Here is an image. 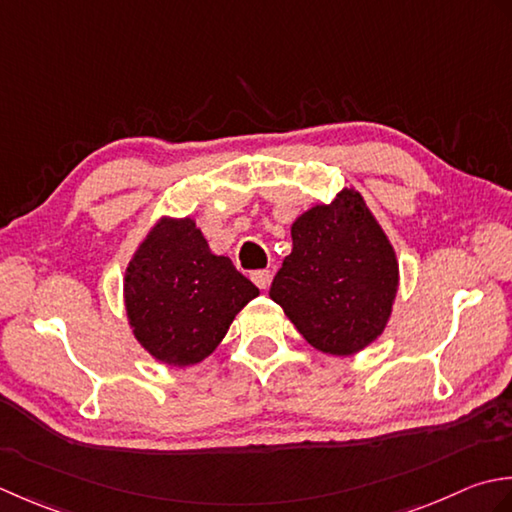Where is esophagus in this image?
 Masks as SVG:
<instances>
[{
  "label": "esophagus",
  "mask_w": 512,
  "mask_h": 512,
  "mask_svg": "<svg viewBox=\"0 0 512 512\" xmlns=\"http://www.w3.org/2000/svg\"><path fill=\"white\" fill-rule=\"evenodd\" d=\"M271 278H274V276H271L269 269H258V271H254V274H252V280L256 283V287L263 289V291L269 289Z\"/></svg>",
  "instance_id": "34e87169"
}]
</instances>
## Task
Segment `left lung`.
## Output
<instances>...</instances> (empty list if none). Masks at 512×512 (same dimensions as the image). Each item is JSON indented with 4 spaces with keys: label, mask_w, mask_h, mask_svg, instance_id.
Instances as JSON below:
<instances>
[{
    "label": "left lung",
    "mask_w": 512,
    "mask_h": 512,
    "mask_svg": "<svg viewBox=\"0 0 512 512\" xmlns=\"http://www.w3.org/2000/svg\"><path fill=\"white\" fill-rule=\"evenodd\" d=\"M398 289L387 232L356 187H342L291 223V254L269 298L316 351L347 358L382 336Z\"/></svg>",
    "instance_id": "8db88e82"
}]
</instances>
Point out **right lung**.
I'll use <instances>...</instances> for the list:
<instances>
[{
	"label": "right lung",
	"mask_w": 512,
	"mask_h": 512,
	"mask_svg": "<svg viewBox=\"0 0 512 512\" xmlns=\"http://www.w3.org/2000/svg\"><path fill=\"white\" fill-rule=\"evenodd\" d=\"M258 294L232 260L212 252L192 216L156 218L123 274L132 336L168 367L210 358L238 311Z\"/></svg>",
	"instance_id": "add662e5"
}]
</instances>
